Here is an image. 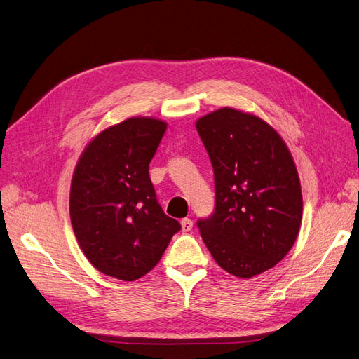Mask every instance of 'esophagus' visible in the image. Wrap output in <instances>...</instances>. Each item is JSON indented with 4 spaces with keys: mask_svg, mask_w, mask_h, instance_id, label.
Segmentation results:
<instances>
[{
    "mask_svg": "<svg viewBox=\"0 0 359 359\" xmlns=\"http://www.w3.org/2000/svg\"><path fill=\"white\" fill-rule=\"evenodd\" d=\"M181 229H182V231H190L193 229V221L190 218H182L181 219Z\"/></svg>",
    "mask_w": 359,
    "mask_h": 359,
    "instance_id": "1",
    "label": "esophagus"
}]
</instances>
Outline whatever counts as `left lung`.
<instances>
[{"label": "left lung", "instance_id": "1", "mask_svg": "<svg viewBox=\"0 0 359 359\" xmlns=\"http://www.w3.org/2000/svg\"><path fill=\"white\" fill-rule=\"evenodd\" d=\"M196 129L215 177V211L197 227L219 267L250 279L275 267L299 236L297 168L280 135L252 113L222 107Z\"/></svg>", "mask_w": 359, "mask_h": 359}]
</instances>
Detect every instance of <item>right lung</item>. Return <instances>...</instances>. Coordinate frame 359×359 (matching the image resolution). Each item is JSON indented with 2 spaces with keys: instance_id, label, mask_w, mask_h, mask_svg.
<instances>
[{
  "instance_id": "1",
  "label": "right lung",
  "mask_w": 359,
  "mask_h": 359,
  "mask_svg": "<svg viewBox=\"0 0 359 359\" xmlns=\"http://www.w3.org/2000/svg\"><path fill=\"white\" fill-rule=\"evenodd\" d=\"M166 128L154 117L123 120L92 138L74 169L72 230L86 258L107 276L142 278L181 229L162 211L148 175Z\"/></svg>"
}]
</instances>
